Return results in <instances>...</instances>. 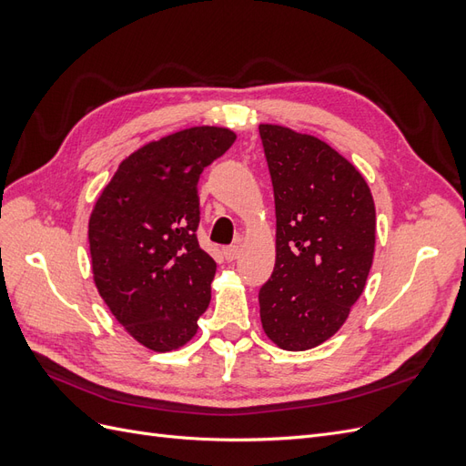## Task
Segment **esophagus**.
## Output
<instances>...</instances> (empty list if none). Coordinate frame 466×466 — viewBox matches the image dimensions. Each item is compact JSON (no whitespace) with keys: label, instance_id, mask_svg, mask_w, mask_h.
Wrapping results in <instances>:
<instances>
[{"label":"esophagus","instance_id":"esophagus-1","mask_svg":"<svg viewBox=\"0 0 466 466\" xmlns=\"http://www.w3.org/2000/svg\"><path fill=\"white\" fill-rule=\"evenodd\" d=\"M238 255H241V248H238L237 245H231V247H225V248H223V257H225V260L233 262V260H237V258H238Z\"/></svg>","mask_w":466,"mask_h":466}]
</instances>
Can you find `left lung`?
Segmentation results:
<instances>
[{"label": "left lung", "mask_w": 466, "mask_h": 466, "mask_svg": "<svg viewBox=\"0 0 466 466\" xmlns=\"http://www.w3.org/2000/svg\"><path fill=\"white\" fill-rule=\"evenodd\" d=\"M276 204V266L258 293L266 336L289 351L327 342L363 293L375 204L358 168L322 139L260 124Z\"/></svg>", "instance_id": "1"}]
</instances>
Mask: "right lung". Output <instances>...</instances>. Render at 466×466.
Returning <instances> with one entry per match:
<instances>
[{
	"label": "right lung",
	"instance_id": "add662e5",
	"mask_svg": "<svg viewBox=\"0 0 466 466\" xmlns=\"http://www.w3.org/2000/svg\"><path fill=\"white\" fill-rule=\"evenodd\" d=\"M237 134L219 126L168 134L126 157L89 218L93 279L137 344H188L211 299L216 260L198 245V178Z\"/></svg>",
	"mask_w": 466,
	"mask_h": 466
}]
</instances>
